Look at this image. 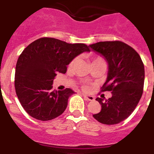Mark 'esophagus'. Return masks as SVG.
Returning a JSON list of instances; mask_svg holds the SVG:
<instances>
[{"instance_id":"1","label":"esophagus","mask_w":154,"mask_h":154,"mask_svg":"<svg viewBox=\"0 0 154 154\" xmlns=\"http://www.w3.org/2000/svg\"><path fill=\"white\" fill-rule=\"evenodd\" d=\"M83 96H84V97L85 98L86 100H89V101H93V100H94V96H91V95L84 94V95H83Z\"/></svg>"}]
</instances>
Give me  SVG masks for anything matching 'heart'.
Returning <instances> with one entry per match:
<instances>
[{
	"instance_id": "b5f03b06",
	"label": "heart",
	"mask_w": 154,
	"mask_h": 154,
	"mask_svg": "<svg viewBox=\"0 0 154 154\" xmlns=\"http://www.w3.org/2000/svg\"><path fill=\"white\" fill-rule=\"evenodd\" d=\"M103 60L104 61V60H103V58L102 57L97 56V57H95L94 58V59H93V63L97 62V61H103ZM75 61H76V58H74V59H73L72 60L71 62L69 63V67L72 66L74 65V63H75ZM83 88L85 89V90H87V89L89 88V86L88 85L85 84L84 85H83Z\"/></svg>"
}]
</instances>
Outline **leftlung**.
<instances>
[{
    "mask_svg": "<svg viewBox=\"0 0 154 154\" xmlns=\"http://www.w3.org/2000/svg\"><path fill=\"white\" fill-rule=\"evenodd\" d=\"M90 47L102 54L109 65L107 79L100 91L112 93V97L105 101L97 98L101 110L93 116L100 123L118 124L132 113L141 97L144 63L134 48L120 41L100 42Z\"/></svg>",
    "mask_w": 154,
    "mask_h": 154,
    "instance_id": "1",
    "label": "left lung"
}]
</instances>
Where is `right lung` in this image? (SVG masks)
<instances>
[{"mask_svg": "<svg viewBox=\"0 0 154 154\" xmlns=\"http://www.w3.org/2000/svg\"><path fill=\"white\" fill-rule=\"evenodd\" d=\"M90 51L85 44H68L54 38H42L22 52L15 72L16 93L29 116L41 121L57 118L65 111L72 89L52 90L54 77L66 73V66L79 54Z\"/></svg>", "mask_w": 154, "mask_h": 154, "instance_id": "right-lung-1", "label": "right lung"}]
</instances>
